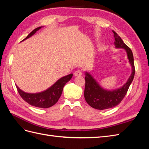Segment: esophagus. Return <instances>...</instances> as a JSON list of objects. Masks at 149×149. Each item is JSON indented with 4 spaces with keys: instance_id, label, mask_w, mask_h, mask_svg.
<instances>
[{
    "instance_id": "34e87169",
    "label": "esophagus",
    "mask_w": 149,
    "mask_h": 149,
    "mask_svg": "<svg viewBox=\"0 0 149 149\" xmlns=\"http://www.w3.org/2000/svg\"><path fill=\"white\" fill-rule=\"evenodd\" d=\"M82 74H83V73H82V71H81L77 70V71H76L74 72V75L75 76H81Z\"/></svg>"
}]
</instances>
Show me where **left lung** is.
I'll return each instance as SVG.
<instances>
[{
  "label": "left lung",
  "mask_w": 149,
  "mask_h": 149,
  "mask_svg": "<svg viewBox=\"0 0 149 149\" xmlns=\"http://www.w3.org/2000/svg\"><path fill=\"white\" fill-rule=\"evenodd\" d=\"M114 37L115 38L114 44L116 48H124L127 54V57L130 65L132 66V72L130 74L127 81L121 88L113 90L107 91L102 88L96 81L91 74L86 73L85 76V88L84 96L86 101L88 104L99 110H104L112 108L119 104L123 100L127 93L130 84L132 82L135 74V66L134 63V56L130 48L124 43L123 40L114 30Z\"/></svg>",
  "instance_id": "8db88e82"
}]
</instances>
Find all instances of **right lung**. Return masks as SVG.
I'll return each mask as SVG.
<instances>
[{"instance_id":"1","label":"right lung","mask_w":149,"mask_h":149,"mask_svg":"<svg viewBox=\"0 0 149 149\" xmlns=\"http://www.w3.org/2000/svg\"><path fill=\"white\" fill-rule=\"evenodd\" d=\"M41 28L42 26H40V27L34 29L23 40L30 37L31 36L36 33V31ZM72 76H73V74H70L64 76V77L58 79L55 84L47 89L46 91L38 93H27L22 91L17 85L16 87L22 98L31 106L42 108H48L55 104L58 102L61 95L63 87L66 83L71 79Z\"/></svg>"}]
</instances>
